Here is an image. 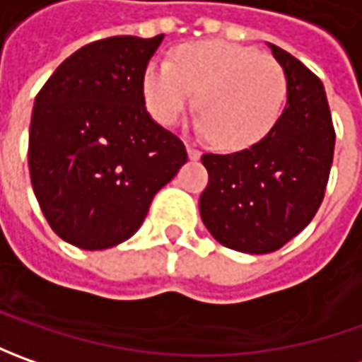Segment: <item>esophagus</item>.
Wrapping results in <instances>:
<instances>
[{
	"label": "esophagus",
	"instance_id": "34e87169",
	"mask_svg": "<svg viewBox=\"0 0 362 362\" xmlns=\"http://www.w3.org/2000/svg\"><path fill=\"white\" fill-rule=\"evenodd\" d=\"M187 155L191 160H197L202 157V153H199V148H195L193 145H187Z\"/></svg>",
	"mask_w": 362,
	"mask_h": 362
}]
</instances>
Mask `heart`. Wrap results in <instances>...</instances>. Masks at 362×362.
Wrapping results in <instances>:
<instances>
[{"label": "heart", "instance_id": "b5f03b06", "mask_svg": "<svg viewBox=\"0 0 362 362\" xmlns=\"http://www.w3.org/2000/svg\"><path fill=\"white\" fill-rule=\"evenodd\" d=\"M286 90L284 68L274 58L221 40L183 44L173 62H151L143 78L146 106L165 127L177 122L197 92L195 131L226 151L259 143L280 117Z\"/></svg>", "mask_w": 362, "mask_h": 362}]
</instances>
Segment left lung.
Masks as SVG:
<instances>
[{
  "mask_svg": "<svg viewBox=\"0 0 362 362\" xmlns=\"http://www.w3.org/2000/svg\"><path fill=\"white\" fill-rule=\"evenodd\" d=\"M268 48L288 82L280 119L250 148L202 157L209 173L199 197L203 223L221 245L243 254L276 252L313 221L334 155L322 82L282 48Z\"/></svg>",
  "mask_w": 362,
  "mask_h": 362,
  "instance_id": "1",
  "label": "left lung"
}]
</instances>
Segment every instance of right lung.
I'll return each mask as SVG.
<instances>
[{"instance_id":"add662e5","label":"right lung","mask_w":362,"mask_h":362,"mask_svg":"<svg viewBox=\"0 0 362 362\" xmlns=\"http://www.w3.org/2000/svg\"><path fill=\"white\" fill-rule=\"evenodd\" d=\"M165 35H117L66 58L35 96L28 165L64 242L106 250L132 238L187 151L145 108L143 78Z\"/></svg>"}]
</instances>
